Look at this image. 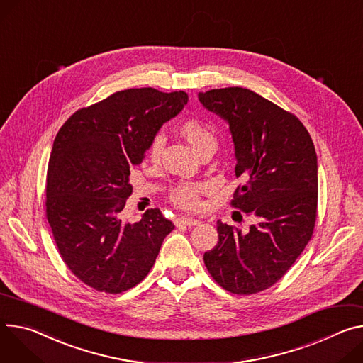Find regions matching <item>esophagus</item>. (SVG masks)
I'll return each mask as SVG.
<instances>
[{
    "mask_svg": "<svg viewBox=\"0 0 363 363\" xmlns=\"http://www.w3.org/2000/svg\"><path fill=\"white\" fill-rule=\"evenodd\" d=\"M201 221L200 220H196V218H192V217H179L178 220H177V224H182V225H188V227H192V225H196V224H200Z\"/></svg>",
    "mask_w": 363,
    "mask_h": 363,
    "instance_id": "1",
    "label": "esophagus"
}]
</instances>
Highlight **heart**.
<instances>
[{
	"label": "heart",
	"instance_id": "obj_1",
	"mask_svg": "<svg viewBox=\"0 0 363 363\" xmlns=\"http://www.w3.org/2000/svg\"><path fill=\"white\" fill-rule=\"evenodd\" d=\"M179 131L182 138L192 146V149L199 153L210 147L217 146V138L213 128L203 123L199 118H186ZM164 145V139L162 135H156L149 145V157L152 160H157L160 157L162 149ZM207 189V184L203 182H182L178 184L171 192V201L181 210H196L201 204V192Z\"/></svg>",
	"mask_w": 363,
	"mask_h": 363
}]
</instances>
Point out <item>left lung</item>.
I'll return each mask as SVG.
<instances>
[{
    "instance_id": "1",
    "label": "left lung",
    "mask_w": 363,
    "mask_h": 363,
    "mask_svg": "<svg viewBox=\"0 0 363 363\" xmlns=\"http://www.w3.org/2000/svg\"><path fill=\"white\" fill-rule=\"evenodd\" d=\"M199 98L228 123L235 172L245 179L232 206L256 220L247 232L218 220V242L204 253V263L225 291L256 294L288 272L313 236L318 195L314 143L294 114L250 89H210Z\"/></svg>"
}]
</instances>
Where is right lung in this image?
Here are the masks:
<instances>
[{
	"label": "right lung",
	"instance_id": "right-lung-1",
	"mask_svg": "<svg viewBox=\"0 0 363 363\" xmlns=\"http://www.w3.org/2000/svg\"><path fill=\"white\" fill-rule=\"evenodd\" d=\"M184 91L131 88L74 113L57 131L46 179V217L60 257L88 286L120 294L152 269L174 224L159 208L121 218L130 169L163 123L184 108Z\"/></svg>",
	"mask_w": 363,
	"mask_h": 363
}]
</instances>
